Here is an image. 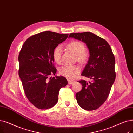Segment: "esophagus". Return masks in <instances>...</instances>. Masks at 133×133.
I'll use <instances>...</instances> for the list:
<instances>
[{"mask_svg": "<svg viewBox=\"0 0 133 133\" xmlns=\"http://www.w3.org/2000/svg\"><path fill=\"white\" fill-rule=\"evenodd\" d=\"M68 80V83L69 84H73L74 83V81L71 80V79H67Z\"/></svg>", "mask_w": 133, "mask_h": 133, "instance_id": "1", "label": "esophagus"}]
</instances>
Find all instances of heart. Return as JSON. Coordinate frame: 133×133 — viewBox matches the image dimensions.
<instances>
[{
    "instance_id": "obj_1",
    "label": "heart",
    "mask_w": 133,
    "mask_h": 133,
    "mask_svg": "<svg viewBox=\"0 0 133 133\" xmlns=\"http://www.w3.org/2000/svg\"><path fill=\"white\" fill-rule=\"evenodd\" d=\"M67 48L76 55V60L80 63H85L89 59V53L85 48V45L79 41H73L68 43L66 45ZM62 48L60 45L57 46L53 50V57L55 62L58 64L61 62ZM80 72V68L77 65H64L59 70L61 76L67 78L72 79Z\"/></svg>"
}]
</instances>
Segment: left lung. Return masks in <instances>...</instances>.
Wrapping results in <instances>:
<instances>
[{
	"mask_svg": "<svg viewBox=\"0 0 133 133\" xmlns=\"http://www.w3.org/2000/svg\"><path fill=\"white\" fill-rule=\"evenodd\" d=\"M69 37L85 42L89 49V60L82 76L91 81H78L83 87L76 97L81 108L88 111L95 110L108 98L116 78L114 55L106 40L94 33H71Z\"/></svg>",
	"mask_w": 133,
	"mask_h": 133,
	"instance_id": "obj_1",
	"label": "left lung"
}]
</instances>
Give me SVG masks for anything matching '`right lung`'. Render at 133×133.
Masks as SVG:
<instances>
[{
  "label": "right lung",
  "instance_id": "right-lung-1",
  "mask_svg": "<svg viewBox=\"0 0 133 133\" xmlns=\"http://www.w3.org/2000/svg\"><path fill=\"white\" fill-rule=\"evenodd\" d=\"M68 36L49 31L40 32L29 37L21 48L18 74L28 99L38 109L54 107L60 89L67 85L66 78L50 76L56 72L53 50Z\"/></svg>",
  "mask_w": 133,
  "mask_h": 133
}]
</instances>
